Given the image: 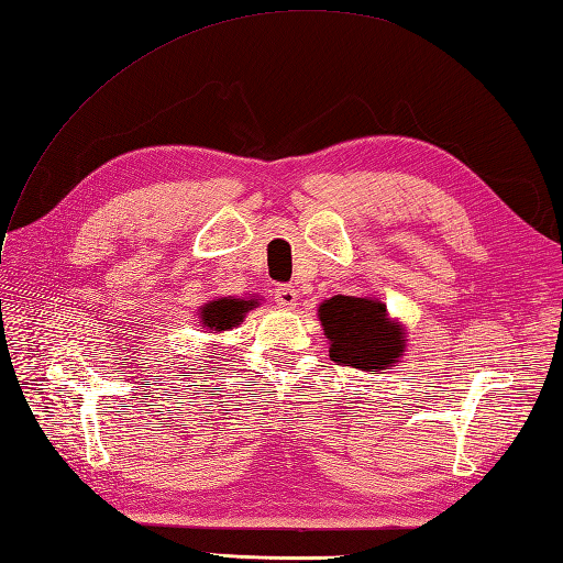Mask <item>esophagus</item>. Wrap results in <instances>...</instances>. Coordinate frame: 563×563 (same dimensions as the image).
<instances>
[{"mask_svg": "<svg viewBox=\"0 0 563 563\" xmlns=\"http://www.w3.org/2000/svg\"><path fill=\"white\" fill-rule=\"evenodd\" d=\"M275 298L282 308H296L298 306V291L294 286H279L275 288Z\"/></svg>", "mask_w": 563, "mask_h": 563, "instance_id": "1", "label": "esophagus"}]
</instances>
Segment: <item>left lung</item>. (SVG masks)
Here are the masks:
<instances>
[{"mask_svg": "<svg viewBox=\"0 0 563 563\" xmlns=\"http://www.w3.org/2000/svg\"><path fill=\"white\" fill-rule=\"evenodd\" d=\"M317 317L329 339V357L362 372L395 367L407 351V329L386 302L372 296H333L319 302Z\"/></svg>", "mask_w": 563, "mask_h": 563, "instance_id": "1", "label": "left lung"}]
</instances>
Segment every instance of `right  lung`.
<instances>
[{
    "label": "right lung",
    "instance_id": "1",
    "mask_svg": "<svg viewBox=\"0 0 563 563\" xmlns=\"http://www.w3.org/2000/svg\"><path fill=\"white\" fill-rule=\"evenodd\" d=\"M261 306V298L251 296V298H234V296H224V298H212L199 308V324L208 329V333H222L239 327L244 322V317L249 310Z\"/></svg>",
    "mask_w": 563,
    "mask_h": 563
}]
</instances>
